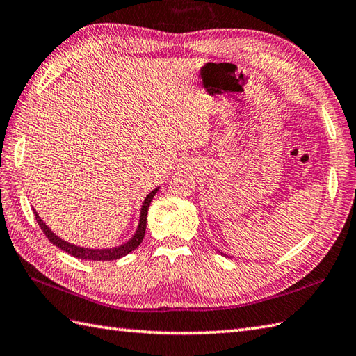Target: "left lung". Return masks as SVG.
Masks as SVG:
<instances>
[{"label":"left lung","instance_id":"left-lung-1","mask_svg":"<svg viewBox=\"0 0 356 356\" xmlns=\"http://www.w3.org/2000/svg\"><path fill=\"white\" fill-rule=\"evenodd\" d=\"M221 254H222V253H221Z\"/></svg>","mask_w":356,"mask_h":356}]
</instances>
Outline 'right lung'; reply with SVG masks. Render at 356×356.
Here are the masks:
<instances>
[{
    "mask_svg": "<svg viewBox=\"0 0 356 356\" xmlns=\"http://www.w3.org/2000/svg\"><path fill=\"white\" fill-rule=\"evenodd\" d=\"M159 188L153 189V191L145 197V200L143 203V208H140V217H139V225L136 229V234L134 235V238L127 241L126 244H122L120 247H113V249H85V247H79V245H74L63 241L62 238H59L57 235H54L51 232V229H49L45 222L40 220V217L38 216V212L35 211V217L39 227L42 229V232L47 235V238L49 239V243H53L54 245L59 247L63 252L72 254L74 258H79V259H86V261H113V259H120L122 256L129 254L130 252H134L136 247L143 243L144 235H145V227H147V212H148V206H150L154 194L158 193Z\"/></svg>",
    "mask_w": 356,
    "mask_h": 356,
    "instance_id": "add662e5",
    "label": "right lung"
}]
</instances>
